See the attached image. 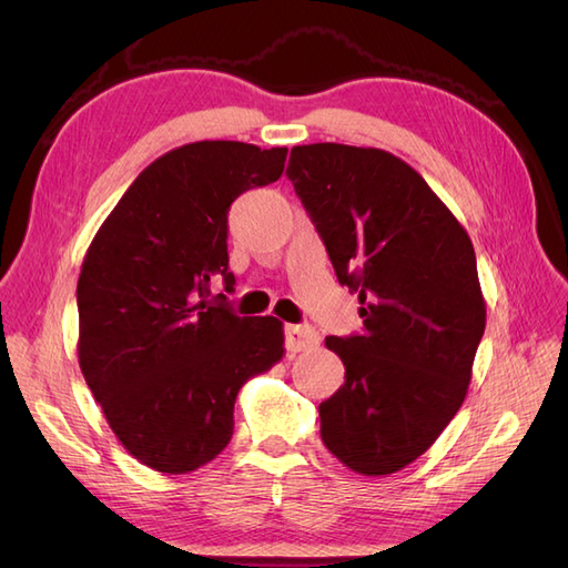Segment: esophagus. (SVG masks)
Returning <instances> with one entry per match:
<instances>
[{
	"mask_svg": "<svg viewBox=\"0 0 568 568\" xmlns=\"http://www.w3.org/2000/svg\"><path fill=\"white\" fill-rule=\"evenodd\" d=\"M284 338H286V351H291V353L315 348L320 343V334L307 324H286Z\"/></svg>",
	"mask_w": 568,
	"mask_h": 568,
	"instance_id": "34e87169",
	"label": "esophagus"
}]
</instances>
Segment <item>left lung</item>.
<instances>
[{"label":"left lung","instance_id":"left-lung-1","mask_svg":"<svg viewBox=\"0 0 568 568\" xmlns=\"http://www.w3.org/2000/svg\"><path fill=\"white\" fill-rule=\"evenodd\" d=\"M286 178L363 305V334L324 338L346 382L320 403L322 443L357 474L400 471L471 382L486 329L471 239L417 170L382 149L294 146Z\"/></svg>","mask_w":568,"mask_h":568}]
</instances>
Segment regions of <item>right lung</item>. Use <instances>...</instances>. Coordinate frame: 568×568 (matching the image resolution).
<instances>
[{"label": "right lung", "mask_w": 568, "mask_h": 568, "mask_svg": "<svg viewBox=\"0 0 568 568\" xmlns=\"http://www.w3.org/2000/svg\"><path fill=\"white\" fill-rule=\"evenodd\" d=\"M286 151L244 142L168 151L84 255L80 369L115 438L151 469L186 474L215 459L234 432L239 388L284 355L280 320L239 317L209 294L213 280L234 286L230 205L277 182Z\"/></svg>", "instance_id": "1"}]
</instances>
